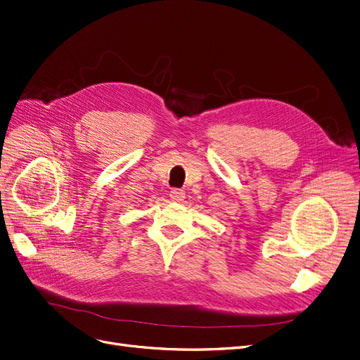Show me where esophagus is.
Masks as SVG:
<instances>
[{
  "label": "esophagus",
  "mask_w": 360,
  "mask_h": 360,
  "mask_svg": "<svg viewBox=\"0 0 360 360\" xmlns=\"http://www.w3.org/2000/svg\"><path fill=\"white\" fill-rule=\"evenodd\" d=\"M169 197H170L172 202H182L185 198V193L182 190H172Z\"/></svg>",
  "instance_id": "34e87169"
}]
</instances>
